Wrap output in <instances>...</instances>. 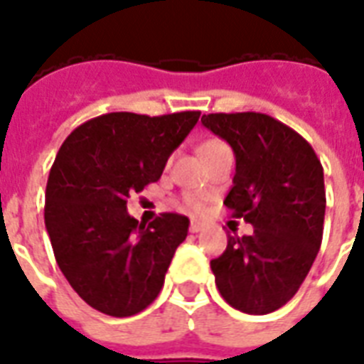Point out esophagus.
<instances>
[{
  "instance_id": "esophagus-1",
  "label": "esophagus",
  "mask_w": 364,
  "mask_h": 364,
  "mask_svg": "<svg viewBox=\"0 0 364 364\" xmlns=\"http://www.w3.org/2000/svg\"><path fill=\"white\" fill-rule=\"evenodd\" d=\"M201 230H203V223H201V220H192V223H190V232L198 234V232Z\"/></svg>"
}]
</instances>
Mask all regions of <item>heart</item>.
I'll list each match as a JSON object with an SVG mask.
<instances>
[{
  "label": "heart",
  "mask_w": 364,
  "mask_h": 364,
  "mask_svg": "<svg viewBox=\"0 0 364 364\" xmlns=\"http://www.w3.org/2000/svg\"><path fill=\"white\" fill-rule=\"evenodd\" d=\"M224 141L220 140H207L203 146L199 147V153H205V151H211V149H217V147H223ZM184 203L196 213H201L205 209V203L203 199H199L198 196H186L184 198Z\"/></svg>",
  "instance_id": "1"
}]
</instances>
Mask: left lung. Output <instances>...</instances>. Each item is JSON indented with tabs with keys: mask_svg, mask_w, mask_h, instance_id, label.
Masks as SVG:
<instances>
[{
	"mask_svg": "<svg viewBox=\"0 0 364 364\" xmlns=\"http://www.w3.org/2000/svg\"><path fill=\"white\" fill-rule=\"evenodd\" d=\"M205 128L228 141L236 174L224 205L253 226L230 236L211 270L220 296L242 313L267 315L296 296L322 242L324 172L307 140L263 113H211Z\"/></svg>",
	"mask_w": 364,
	"mask_h": 364,
	"instance_id": "8db88e82",
	"label": "left lung"
}]
</instances>
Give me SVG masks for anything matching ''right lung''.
Returning <instances> with one entry per match:
<instances>
[{"mask_svg": "<svg viewBox=\"0 0 364 364\" xmlns=\"http://www.w3.org/2000/svg\"><path fill=\"white\" fill-rule=\"evenodd\" d=\"M198 120L199 111L107 113L63 141L46 188V230L61 272L95 311L132 316L159 296L190 220L163 213L138 223L127 199L161 178Z\"/></svg>", "mask_w": 364, "mask_h": 364, "instance_id": "add662e5", "label": "right lung"}]
</instances>
